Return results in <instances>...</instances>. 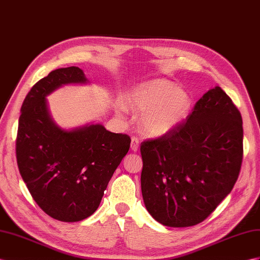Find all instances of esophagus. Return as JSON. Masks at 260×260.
Returning <instances> with one entry per match:
<instances>
[{
	"mask_svg": "<svg viewBox=\"0 0 260 260\" xmlns=\"http://www.w3.org/2000/svg\"><path fill=\"white\" fill-rule=\"evenodd\" d=\"M139 146V139L137 137H132V143H131V148L133 151H136Z\"/></svg>",
	"mask_w": 260,
	"mask_h": 260,
	"instance_id": "obj_1",
	"label": "esophagus"
}]
</instances>
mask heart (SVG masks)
<instances>
[{
	"label": "heart",
	"mask_w": 260,
	"mask_h": 260,
	"mask_svg": "<svg viewBox=\"0 0 260 260\" xmlns=\"http://www.w3.org/2000/svg\"><path fill=\"white\" fill-rule=\"evenodd\" d=\"M131 108L143 113L142 129L148 136L168 134L187 114L191 98L187 91L167 80H155L142 85L128 99Z\"/></svg>",
	"instance_id": "heart-1"
}]
</instances>
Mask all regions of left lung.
<instances>
[{"label":"left lung","mask_w":260,"mask_h":260,"mask_svg":"<svg viewBox=\"0 0 260 260\" xmlns=\"http://www.w3.org/2000/svg\"><path fill=\"white\" fill-rule=\"evenodd\" d=\"M243 152L241 112L215 86L199 100L185 121L141 144L146 209L170 228L203 222L234 187Z\"/></svg>","instance_id":"1"}]
</instances>
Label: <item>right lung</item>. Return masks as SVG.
<instances>
[{
    "instance_id": "add662e5",
    "label": "right lung",
    "mask_w": 260,
    "mask_h": 260,
    "mask_svg": "<svg viewBox=\"0 0 260 260\" xmlns=\"http://www.w3.org/2000/svg\"><path fill=\"white\" fill-rule=\"evenodd\" d=\"M85 82L78 67L51 71L32 85L18 119L19 174L39 208L61 222L82 221L96 211L131 146L128 135L100 124L64 131L52 122L46 95L62 84Z\"/></svg>"
}]
</instances>
